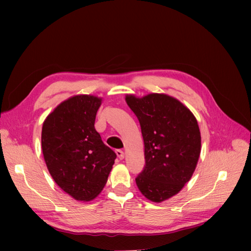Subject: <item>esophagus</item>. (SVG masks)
<instances>
[{
  "mask_svg": "<svg viewBox=\"0 0 251 251\" xmlns=\"http://www.w3.org/2000/svg\"><path fill=\"white\" fill-rule=\"evenodd\" d=\"M116 155L120 159V160H123V159L125 158V153L123 150H116Z\"/></svg>",
  "mask_w": 251,
  "mask_h": 251,
  "instance_id": "34e87169",
  "label": "esophagus"
}]
</instances>
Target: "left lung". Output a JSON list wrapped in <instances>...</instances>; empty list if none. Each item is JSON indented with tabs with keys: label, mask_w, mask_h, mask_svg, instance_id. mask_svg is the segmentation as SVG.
<instances>
[{
	"label": "left lung",
	"mask_w": 251,
	"mask_h": 251,
	"mask_svg": "<svg viewBox=\"0 0 251 251\" xmlns=\"http://www.w3.org/2000/svg\"><path fill=\"white\" fill-rule=\"evenodd\" d=\"M126 101L139 120L144 142L146 165L136 184L146 198L162 202L193 176L201 151L198 123L183 103L169 95H126Z\"/></svg>",
	"instance_id": "8db88e82"
}]
</instances>
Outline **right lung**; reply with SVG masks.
<instances>
[{
	"label": "right lung",
	"instance_id": "right-lung-1",
	"mask_svg": "<svg viewBox=\"0 0 251 251\" xmlns=\"http://www.w3.org/2000/svg\"><path fill=\"white\" fill-rule=\"evenodd\" d=\"M101 98L76 95L63 101L45 119L42 150L55 183L77 201H91L108 181L116 154L95 127Z\"/></svg>",
	"mask_w": 251,
	"mask_h": 251
}]
</instances>
